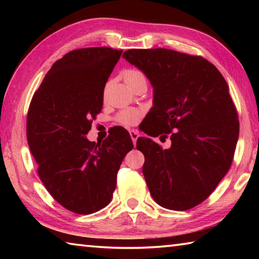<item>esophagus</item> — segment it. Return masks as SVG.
Instances as JSON below:
<instances>
[{
    "instance_id": "esophagus-1",
    "label": "esophagus",
    "mask_w": 259,
    "mask_h": 259,
    "mask_svg": "<svg viewBox=\"0 0 259 259\" xmlns=\"http://www.w3.org/2000/svg\"><path fill=\"white\" fill-rule=\"evenodd\" d=\"M129 134H130V137H131V139H133L134 145H136V142H137V139H138V137H139L138 131L133 129V130H130V131H129Z\"/></svg>"
}]
</instances>
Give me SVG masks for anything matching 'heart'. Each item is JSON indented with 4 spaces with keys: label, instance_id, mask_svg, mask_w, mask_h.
Here are the masks:
<instances>
[{
    "label": "heart",
    "instance_id": "1",
    "mask_svg": "<svg viewBox=\"0 0 259 259\" xmlns=\"http://www.w3.org/2000/svg\"><path fill=\"white\" fill-rule=\"evenodd\" d=\"M123 78L126 84L129 85L131 83L145 77H144L143 74L139 71H137V69H128V71H125L123 73ZM106 93H107V87L105 88V91H104L105 96H106ZM142 115H143V111H140L138 108H125V109H122V111L117 114L116 121L122 125L130 126V125L137 124Z\"/></svg>",
    "mask_w": 259,
    "mask_h": 259
}]
</instances>
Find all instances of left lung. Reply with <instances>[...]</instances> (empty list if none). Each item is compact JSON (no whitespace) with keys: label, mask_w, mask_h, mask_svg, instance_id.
I'll return each mask as SVG.
<instances>
[{"label":"left lung","mask_w":259,"mask_h":259,"mask_svg":"<svg viewBox=\"0 0 259 259\" xmlns=\"http://www.w3.org/2000/svg\"><path fill=\"white\" fill-rule=\"evenodd\" d=\"M123 58L146 74L154 88L146 134L170 138L168 150L137 139L145 156L143 174L155 202L184 211L208 198L229 171L239 137V120L229 85L201 56L163 49H131Z\"/></svg>","instance_id":"left-lung-1"}]
</instances>
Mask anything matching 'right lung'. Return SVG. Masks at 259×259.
<instances>
[{"mask_svg":"<svg viewBox=\"0 0 259 259\" xmlns=\"http://www.w3.org/2000/svg\"><path fill=\"white\" fill-rule=\"evenodd\" d=\"M121 55L106 47L67 52L52 65L29 104L26 133L38 177L72 212L94 213L111 202L117 171L134 147L125 129L97 144L85 138Z\"/></svg>","mask_w":259,"mask_h":259,"instance_id":"right-lung-1","label":"right lung"}]
</instances>
